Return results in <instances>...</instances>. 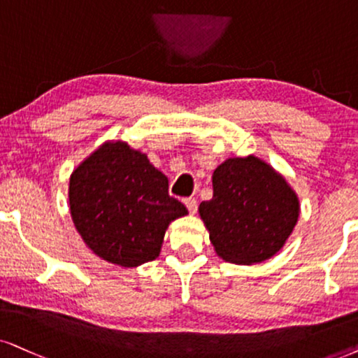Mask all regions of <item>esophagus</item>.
Wrapping results in <instances>:
<instances>
[{
	"mask_svg": "<svg viewBox=\"0 0 358 358\" xmlns=\"http://www.w3.org/2000/svg\"><path fill=\"white\" fill-rule=\"evenodd\" d=\"M183 203H185V206L188 208V211L192 213V215H194V213H196V210H198V201L194 200V198H185Z\"/></svg>",
	"mask_w": 358,
	"mask_h": 358,
	"instance_id": "esophagus-1",
	"label": "esophagus"
}]
</instances>
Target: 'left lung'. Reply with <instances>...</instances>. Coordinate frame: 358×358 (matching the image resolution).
Here are the masks:
<instances>
[{"label": "left lung", "mask_w": 358, "mask_h": 358, "mask_svg": "<svg viewBox=\"0 0 358 358\" xmlns=\"http://www.w3.org/2000/svg\"><path fill=\"white\" fill-rule=\"evenodd\" d=\"M198 210L220 257L255 264L284 246L299 218V200L266 162L236 157L215 170L213 198Z\"/></svg>", "instance_id": "8db88e82"}]
</instances>
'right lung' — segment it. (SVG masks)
<instances>
[{
  "label": "right lung",
  "instance_id": "add662e5",
  "mask_svg": "<svg viewBox=\"0 0 358 358\" xmlns=\"http://www.w3.org/2000/svg\"><path fill=\"white\" fill-rule=\"evenodd\" d=\"M69 205L84 243L122 268L155 259L169 224L188 213L169 178L125 142L103 143L72 171Z\"/></svg>",
  "mask_w": 358,
  "mask_h": 358
}]
</instances>
